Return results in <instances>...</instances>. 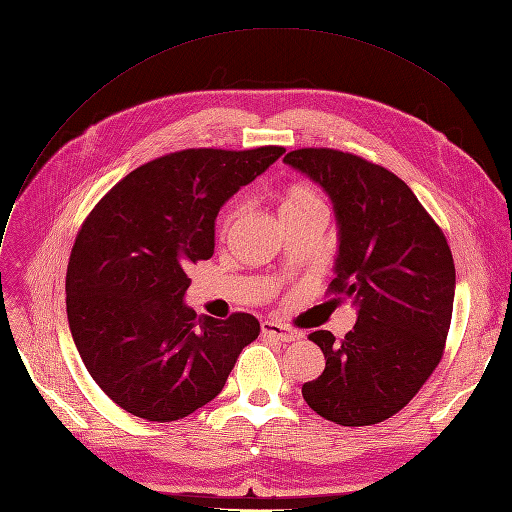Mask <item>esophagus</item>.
<instances>
[{"mask_svg":"<svg viewBox=\"0 0 512 512\" xmlns=\"http://www.w3.org/2000/svg\"><path fill=\"white\" fill-rule=\"evenodd\" d=\"M260 330H262L264 337L281 341V343H290V341H296L298 337H301V334H298V332L286 328L284 324L273 322V320H264L262 326H260Z\"/></svg>","mask_w":512,"mask_h":512,"instance_id":"34e87169","label":"esophagus"}]
</instances>
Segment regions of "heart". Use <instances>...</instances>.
Segmentation results:
<instances>
[{"instance_id": "b5f03b06", "label": "heart", "mask_w": 512, "mask_h": 512, "mask_svg": "<svg viewBox=\"0 0 512 512\" xmlns=\"http://www.w3.org/2000/svg\"><path fill=\"white\" fill-rule=\"evenodd\" d=\"M313 211L328 214V207H326L322 192L311 184H294L284 192V197H281V205H279L281 220L303 216V214H313ZM239 214H241L239 205H233L226 211L222 222H220V235L231 233V228L235 226Z\"/></svg>"}]
</instances>
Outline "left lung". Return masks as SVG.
I'll return each instance as SVG.
<instances>
[{
  "mask_svg": "<svg viewBox=\"0 0 512 512\" xmlns=\"http://www.w3.org/2000/svg\"><path fill=\"white\" fill-rule=\"evenodd\" d=\"M284 163L334 205L339 254L328 292L358 307L345 339L315 330L324 373L303 385L309 407L341 426H370L407 407L443 358L455 264L440 226L398 175L364 158L301 148Z\"/></svg>",
  "mask_w": 512,
  "mask_h": 512,
  "instance_id": "obj_1",
  "label": "left lung"
}]
</instances>
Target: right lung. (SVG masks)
<instances>
[{"mask_svg":"<svg viewBox=\"0 0 512 512\" xmlns=\"http://www.w3.org/2000/svg\"><path fill=\"white\" fill-rule=\"evenodd\" d=\"M284 152L161 156L122 178L84 220L67 264V320L86 370L120 409L148 421L195 413L258 337L250 313L197 317L184 303L186 267L214 256L220 207Z\"/></svg>","mask_w":512,"mask_h":512,"instance_id":"obj_1","label":"right lung"}]
</instances>
